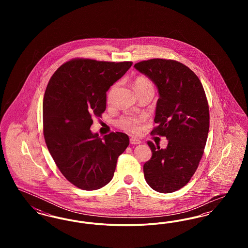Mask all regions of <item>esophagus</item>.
I'll return each mask as SVG.
<instances>
[{"label": "esophagus", "mask_w": 248, "mask_h": 248, "mask_svg": "<svg viewBox=\"0 0 248 248\" xmlns=\"http://www.w3.org/2000/svg\"><path fill=\"white\" fill-rule=\"evenodd\" d=\"M140 143H141V141L140 140L136 139V138H131L130 139V144H132V145H139Z\"/></svg>", "instance_id": "34e87169"}]
</instances>
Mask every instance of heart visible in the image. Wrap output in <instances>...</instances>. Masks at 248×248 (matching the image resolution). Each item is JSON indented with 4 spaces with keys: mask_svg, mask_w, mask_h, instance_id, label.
Listing matches in <instances>:
<instances>
[{
    "mask_svg": "<svg viewBox=\"0 0 248 248\" xmlns=\"http://www.w3.org/2000/svg\"><path fill=\"white\" fill-rule=\"evenodd\" d=\"M119 83H113L108 90L106 94V101L108 104H113L115 100V96L118 91ZM135 88L137 92H140L143 90H154V85L150 80L144 77H138L135 80ZM140 123H141V118H139L134 115H125L119 119L117 121V125L121 129L127 131L130 133H138L140 129Z\"/></svg>",
    "mask_w": 248,
    "mask_h": 248,
    "instance_id": "heart-1",
    "label": "heart"
}]
</instances>
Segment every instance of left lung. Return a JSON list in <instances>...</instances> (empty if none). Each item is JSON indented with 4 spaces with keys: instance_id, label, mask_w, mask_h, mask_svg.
<instances>
[{
    "instance_id": "obj_1",
    "label": "left lung",
    "mask_w": 248,
    "mask_h": 248,
    "mask_svg": "<svg viewBox=\"0 0 248 248\" xmlns=\"http://www.w3.org/2000/svg\"><path fill=\"white\" fill-rule=\"evenodd\" d=\"M134 67L158 89L152 134L168 140L165 149L148 141L153 155L144 164V177L152 189L170 193L189 182L203 154L209 131L206 95L197 75L176 60L149 59Z\"/></svg>"
}]
</instances>
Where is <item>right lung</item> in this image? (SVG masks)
Returning <instances> with one entry per match:
<instances>
[{
    "label": "right lung",
    "mask_w": 248,
    "mask_h": 248,
    "mask_svg": "<svg viewBox=\"0 0 248 248\" xmlns=\"http://www.w3.org/2000/svg\"><path fill=\"white\" fill-rule=\"evenodd\" d=\"M132 62L75 59L61 65L51 77L44 102V136L62 175L74 186L94 190L113 177L117 159L129 138L111 132L103 139L90 127L93 117L106 109V93Z\"/></svg>",
    "instance_id": "1"
}]
</instances>
